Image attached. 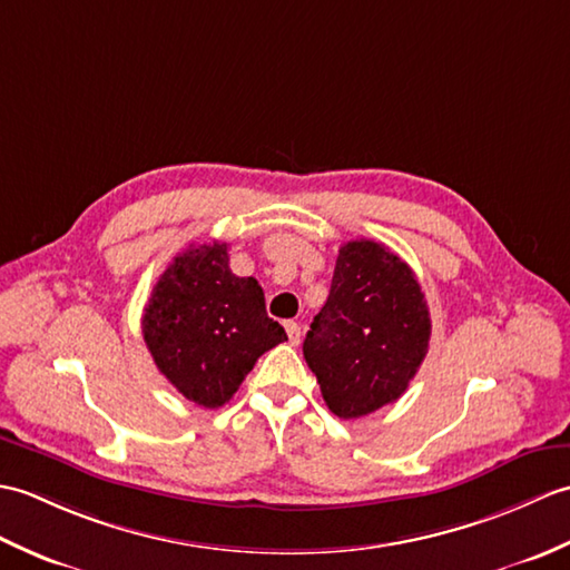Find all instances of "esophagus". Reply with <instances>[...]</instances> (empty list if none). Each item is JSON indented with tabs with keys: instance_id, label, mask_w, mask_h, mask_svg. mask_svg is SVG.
I'll return each mask as SVG.
<instances>
[{
	"instance_id": "1",
	"label": "esophagus",
	"mask_w": 570,
	"mask_h": 570,
	"mask_svg": "<svg viewBox=\"0 0 570 570\" xmlns=\"http://www.w3.org/2000/svg\"><path fill=\"white\" fill-rule=\"evenodd\" d=\"M284 328H286V335H288V343L298 345L301 343V325L294 323V321H286Z\"/></svg>"
}]
</instances>
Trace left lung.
<instances>
[{
	"mask_svg": "<svg viewBox=\"0 0 570 570\" xmlns=\"http://www.w3.org/2000/svg\"><path fill=\"white\" fill-rule=\"evenodd\" d=\"M429 341V306L411 266L374 239L345 242L328 301L304 341V357L333 414L360 419L396 402Z\"/></svg>",
	"mask_w": 570,
	"mask_h": 570,
	"instance_id": "8db88e82",
	"label": "left lung"
}]
</instances>
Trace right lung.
I'll list each match as a JSON object with an SVG mask.
<instances>
[{"label": "right lung", "mask_w": 570, "mask_h": 570, "mask_svg": "<svg viewBox=\"0 0 570 570\" xmlns=\"http://www.w3.org/2000/svg\"><path fill=\"white\" fill-rule=\"evenodd\" d=\"M141 333L164 377L205 409L227 404L254 362L286 341L266 316L257 278L229 272L227 242L174 257L144 308Z\"/></svg>", "instance_id": "right-lung-1"}]
</instances>
